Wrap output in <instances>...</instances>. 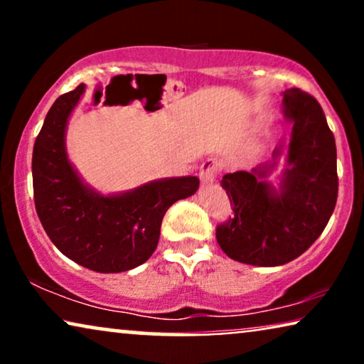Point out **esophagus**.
Returning a JSON list of instances; mask_svg holds the SVG:
<instances>
[{"label":"esophagus","instance_id":"34e87169","mask_svg":"<svg viewBox=\"0 0 364 364\" xmlns=\"http://www.w3.org/2000/svg\"><path fill=\"white\" fill-rule=\"evenodd\" d=\"M218 171H220V164H218L215 159H207V161H203L200 166V172H198L202 183L212 182L218 173Z\"/></svg>","mask_w":364,"mask_h":364}]
</instances>
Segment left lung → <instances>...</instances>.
Here are the masks:
<instances>
[{"instance_id": "1", "label": "left lung", "mask_w": 364, "mask_h": 364, "mask_svg": "<svg viewBox=\"0 0 364 364\" xmlns=\"http://www.w3.org/2000/svg\"><path fill=\"white\" fill-rule=\"evenodd\" d=\"M282 96L291 137L280 188L263 181L275 164L225 173L220 182L233 215L217 225V242L248 265H285L305 253L325 230L338 198L335 136L320 102L298 87Z\"/></svg>"}]
</instances>
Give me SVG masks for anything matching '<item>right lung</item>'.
<instances>
[{"mask_svg": "<svg viewBox=\"0 0 364 364\" xmlns=\"http://www.w3.org/2000/svg\"><path fill=\"white\" fill-rule=\"evenodd\" d=\"M84 84L59 96L33 149L34 205L48 237L73 262L99 273L131 270L157 248L167 208L198 188L197 177L164 178L99 196L84 186L66 156L64 131Z\"/></svg>", "mask_w": 364, "mask_h": 364, "instance_id": "right-lung-1", "label": "right lung"}]
</instances>
